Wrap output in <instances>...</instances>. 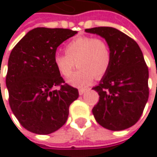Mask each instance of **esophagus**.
Masks as SVG:
<instances>
[{
    "instance_id": "obj_1",
    "label": "esophagus",
    "mask_w": 157,
    "mask_h": 157,
    "mask_svg": "<svg viewBox=\"0 0 157 157\" xmlns=\"http://www.w3.org/2000/svg\"><path fill=\"white\" fill-rule=\"evenodd\" d=\"M84 92H85V89H80L79 90V94L80 95H82L84 94Z\"/></svg>"
}]
</instances>
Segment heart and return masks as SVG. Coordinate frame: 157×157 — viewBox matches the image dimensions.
<instances>
[{
  "label": "heart",
  "mask_w": 157,
  "mask_h": 157,
  "mask_svg": "<svg viewBox=\"0 0 157 157\" xmlns=\"http://www.w3.org/2000/svg\"><path fill=\"white\" fill-rule=\"evenodd\" d=\"M64 53L53 56V64L63 77H68L74 69L75 63L78 70L68 79L74 86L83 87L96 78L103 77L109 70L111 51L102 39L91 36H78L64 46Z\"/></svg>",
  "instance_id": "obj_1"
}]
</instances>
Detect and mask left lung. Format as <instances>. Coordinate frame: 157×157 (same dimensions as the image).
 Returning a JSON list of instances; mask_svg holds the SVG:
<instances>
[{
    "mask_svg": "<svg viewBox=\"0 0 157 157\" xmlns=\"http://www.w3.org/2000/svg\"><path fill=\"white\" fill-rule=\"evenodd\" d=\"M103 37L111 51V64L93 89L99 102L93 108L96 122L112 131L133 126L141 117L149 96L148 68L139 45L113 27L85 29Z\"/></svg>",
    "mask_w": 157,
    "mask_h": 157,
    "instance_id": "obj_1",
    "label": "left lung"
}]
</instances>
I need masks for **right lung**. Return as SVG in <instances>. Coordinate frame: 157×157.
Returning <instances> with one entry per match:
<instances>
[{
  "instance_id": "right-lung-1",
  "label": "right lung",
  "mask_w": 157,
  "mask_h": 157,
  "mask_svg": "<svg viewBox=\"0 0 157 157\" xmlns=\"http://www.w3.org/2000/svg\"><path fill=\"white\" fill-rule=\"evenodd\" d=\"M76 31L39 27L28 32L13 49L6 75L9 104L28 131L49 135L67 121L70 105L78 98L76 88L64 81L53 64L57 47ZM55 86H60L58 90Z\"/></svg>"
}]
</instances>
